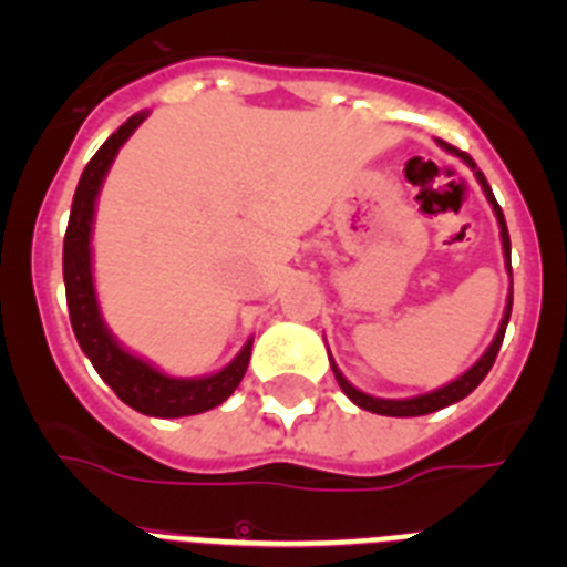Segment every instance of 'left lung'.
I'll list each match as a JSON object with an SVG mask.
<instances>
[{"label": "left lung", "mask_w": 567, "mask_h": 567, "mask_svg": "<svg viewBox=\"0 0 567 567\" xmlns=\"http://www.w3.org/2000/svg\"><path fill=\"white\" fill-rule=\"evenodd\" d=\"M440 147L449 150V153H454L457 158H463L465 164H468L471 169H474V175H477L480 187H483L485 198H488L491 209H494V215H497V224H499V238H503V255H505V269L511 272V238H508V227H505V215L503 209H499L497 198H494V193H491L488 182H485V175L480 173L477 164L471 162L468 153H460L457 147H452V144L440 142ZM511 303H514V287L508 289V303H505V315L503 320H499V329L497 334H494V340L488 343V349L483 352V358L477 360V363L471 365L468 372L460 374L457 380H452V383L440 385V389H434V392L429 394H417V398H405V400H385V398H372V394L360 392V389H354L349 380L340 374L338 363L332 360V354H329V363H332V372H334V380H338V385L343 389V394L349 400H352L354 405H360V409H365V412H374V414H385V417H420V414H432V412H440V409H445V405L457 403V400L468 398L474 389H477L480 383L485 380V374L491 372V365H494V360H497V352L499 346H503V338H505V327H508V318H511Z\"/></svg>", "instance_id": "8db88e82"}]
</instances>
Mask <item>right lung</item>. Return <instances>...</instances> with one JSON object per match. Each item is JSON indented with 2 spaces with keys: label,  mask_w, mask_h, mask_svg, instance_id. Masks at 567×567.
<instances>
[{
  "label": "right lung",
  "mask_w": 567,
  "mask_h": 567,
  "mask_svg": "<svg viewBox=\"0 0 567 567\" xmlns=\"http://www.w3.org/2000/svg\"><path fill=\"white\" fill-rule=\"evenodd\" d=\"M147 115L150 113L130 115L127 122L99 147V153L90 158L82 178H79L73 207H70L68 233H64V292H68L70 327L76 332L82 352L90 358L99 378L118 394V400H124L135 412L150 414V417H189V414H202L221 405L238 389L240 378L247 374L252 338L244 343V349L224 365L221 372L204 374V378H169L144 358L127 352L110 334L102 309H99L96 284H93L90 235H93L96 198L102 193L104 175H107L113 158Z\"/></svg>",
  "instance_id": "obj_1"
}]
</instances>
